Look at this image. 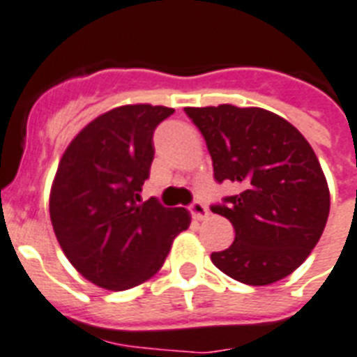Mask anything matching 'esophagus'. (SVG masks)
Returning a JSON list of instances; mask_svg holds the SVG:
<instances>
[{"label":"esophagus","instance_id":"34e87169","mask_svg":"<svg viewBox=\"0 0 357 357\" xmlns=\"http://www.w3.org/2000/svg\"><path fill=\"white\" fill-rule=\"evenodd\" d=\"M188 211H190V214L196 220H205L208 216V208L202 202H192V204L188 205Z\"/></svg>","mask_w":357,"mask_h":357}]
</instances>
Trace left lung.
<instances>
[{"instance_id": "1", "label": "left lung", "mask_w": 357, "mask_h": 357, "mask_svg": "<svg viewBox=\"0 0 357 357\" xmlns=\"http://www.w3.org/2000/svg\"><path fill=\"white\" fill-rule=\"evenodd\" d=\"M204 135L214 179L240 192L211 211L234 227V242L211 255L220 271L249 286L288 277L308 259L330 213L328 183L314 149L286 119L262 108H185Z\"/></svg>"}]
</instances>
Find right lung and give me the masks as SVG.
<instances>
[{
    "instance_id": "1",
    "label": "right lung",
    "mask_w": 357,
    "mask_h": 357,
    "mask_svg": "<svg viewBox=\"0 0 357 357\" xmlns=\"http://www.w3.org/2000/svg\"><path fill=\"white\" fill-rule=\"evenodd\" d=\"M172 108L128 104L98 115L63 152L49 214L78 273L123 291L158 273L174 238L190 225L183 207L141 204L153 159V130Z\"/></svg>"
}]
</instances>
